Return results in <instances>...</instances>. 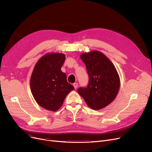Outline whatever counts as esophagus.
Wrapping results in <instances>:
<instances>
[{
	"instance_id": "1",
	"label": "esophagus",
	"mask_w": 152,
	"mask_h": 152,
	"mask_svg": "<svg viewBox=\"0 0 152 152\" xmlns=\"http://www.w3.org/2000/svg\"><path fill=\"white\" fill-rule=\"evenodd\" d=\"M73 86H74V87H75V89H76L77 88V83H74V84H73Z\"/></svg>"
}]
</instances>
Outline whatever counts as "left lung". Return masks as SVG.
I'll use <instances>...</instances> for the list:
<instances>
[{
    "label": "left lung",
    "instance_id": "1",
    "mask_svg": "<svg viewBox=\"0 0 152 152\" xmlns=\"http://www.w3.org/2000/svg\"><path fill=\"white\" fill-rule=\"evenodd\" d=\"M80 58L85 63L89 76L86 88L77 89L86 104L94 110L106 107L116 98L120 87V78L115 65L103 53L92 50L83 53Z\"/></svg>",
    "mask_w": 152,
    "mask_h": 152
}]
</instances>
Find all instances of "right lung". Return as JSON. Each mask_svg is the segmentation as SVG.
I'll list each match as a JSON object with an SVG mask.
<instances>
[{
    "instance_id": "right-lung-1",
    "label": "right lung",
    "mask_w": 152,
    "mask_h": 152,
    "mask_svg": "<svg viewBox=\"0 0 152 152\" xmlns=\"http://www.w3.org/2000/svg\"><path fill=\"white\" fill-rule=\"evenodd\" d=\"M65 60V54L49 52L40 58L32 73V94L38 105L47 110H58L68 94L75 89L61 71Z\"/></svg>"
}]
</instances>
